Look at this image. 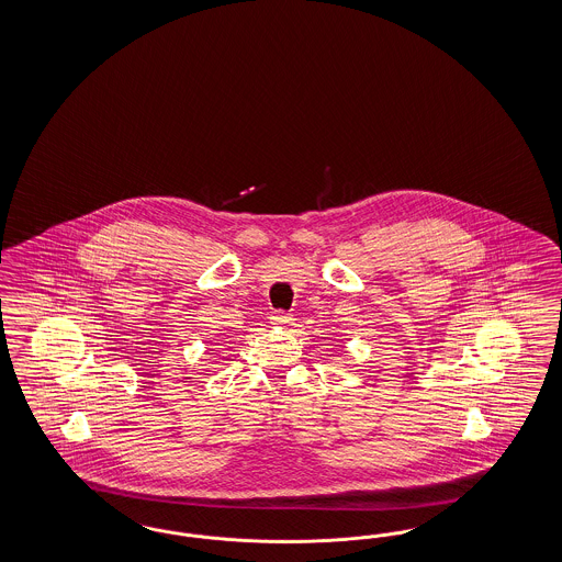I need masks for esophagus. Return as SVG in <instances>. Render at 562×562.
I'll use <instances>...</instances> for the list:
<instances>
[{"label": "esophagus", "mask_w": 562, "mask_h": 562, "mask_svg": "<svg viewBox=\"0 0 562 562\" xmlns=\"http://www.w3.org/2000/svg\"><path fill=\"white\" fill-rule=\"evenodd\" d=\"M270 322H272V325H290L292 324V315L284 313V311H276V313H272Z\"/></svg>", "instance_id": "34e87169"}]
</instances>
